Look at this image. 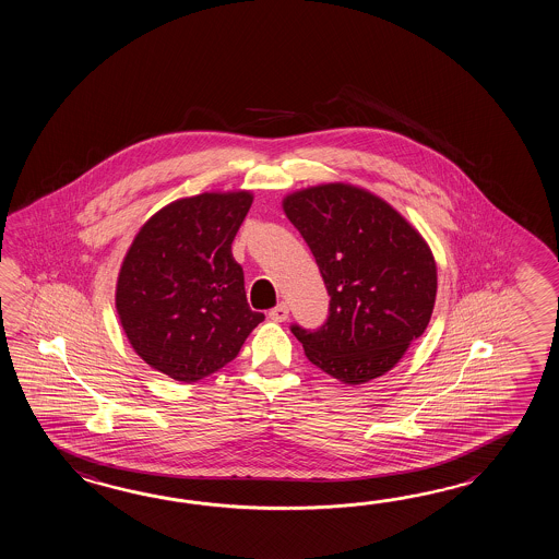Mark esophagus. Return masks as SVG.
Returning a JSON list of instances; mask_svg holds the SVG:
<instances>
[{
	"label": "esophagus",
	"mask_w": 559,
	"mask_h": 559,
	"mask_svg": "<svg viewBox=\"0 0 559 559\" xmlns=\"http://www.w3.org/2000/svg\"><path fill=\"white\" fill-rule=\"evenodd\" d=\"M287 316H289V308H287L285 304H277V306L267 313V318L272 321H285L287 320Z\"/></svg>",
	"instance_id": "1"
}]
</instances>
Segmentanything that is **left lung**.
<instances>
[{
    "label": "left lung",
    "mask_w": 559,
    "mask_h": 559,
    "mask_svg": "<svg viewBox=\"0 0 559 559\" xmlns=\"http://www.w3.org/2000/svg\"><path fill=\"white\" fill-rule=\"evenodd\" d=\"M320 267L330 316L292 333L313 366L349 385L383 376L428 328L438 270L416 227L378 195L325 183L284 200Z\"/></svg>",
    "instance_id": "1"
}]
</instances>
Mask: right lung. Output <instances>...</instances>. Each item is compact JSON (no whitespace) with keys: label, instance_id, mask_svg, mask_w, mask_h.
<instances>
[{"label":"right lung","instance_id":"add662e5","mask_svg":"<svg viewBox=\"0 0 559 559\" xmlns=\"http://www.w3.org/2000/svg\"><path fill=\"white\" fill-rule=\"evenodd\" d=\"M250 191L200 193L162 207L123 258L116 287L135 354L171 380L200 381L238 356L263 313L251 311L231 241Z\"/></svg>","mask_w":559,"mask_h":559}]
</instances>
